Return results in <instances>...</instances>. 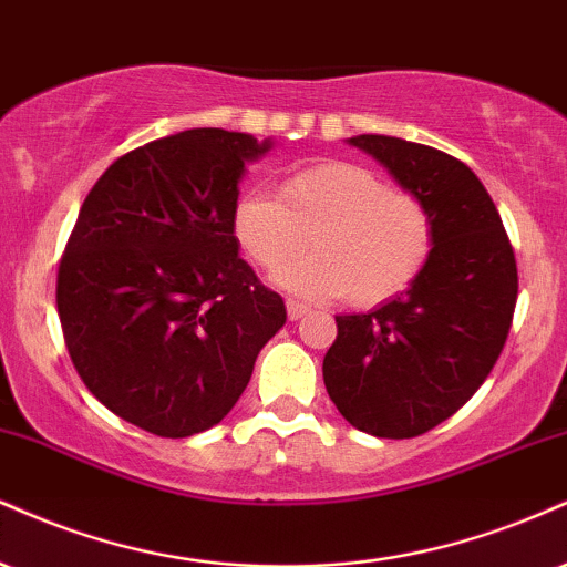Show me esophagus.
Wrapping results in <instances>:
<instances>
[{"label": "esophagus", "mask_w": 567, "mask_h": 567, "mask_svg": "<svg viewBox=\"0 0 567 567\" xmlns=\"http://www.w3.org/2000/svg\"><path fill=\"white\" fill-rule=\"evenodd\" d=\"M286 312H289V321H299V318L308 316L310 308L308 305L297 302V299H289V302H286Z\"/></svg>", "instance_id": "34e87169"}]
</instances>
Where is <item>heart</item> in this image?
<instances>
[{"mask_svg":"<svg viewBox=\"0 0 567 567\" xmlns=\"http://www.w3.org/2000/svg\"><path fill=\"white\" fill-rule=\"evenodd\" d=\"M233 236L265 272H278L312 241L310 255L281 276L305 297H339L379 308L419 281L435 228L414 193L390 188L377 172L321 162L291 172L278 198L246 190L233 206Z\"/></svg>","mask_w":567,"mask_h":567,"instance_id":"heart-1","label":"heart"}]
</instances>
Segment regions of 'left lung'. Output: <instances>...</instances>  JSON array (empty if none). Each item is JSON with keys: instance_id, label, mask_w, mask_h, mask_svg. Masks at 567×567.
<instances>
[{"instance_id": "obj_1", "label": "left lung", "mask_w": 567, "mask_h": 567, "mask_svg": "<svg viewBox=\"0 0 567 567\" xmlns=\"http://www.w3.org/2000/svg\"><path fill=\"white\" fill-rule=\"evenodd\" d=\"M427 206L432 257L382 308L337 316L326 392L355 430L403 441L454 416L491 374L517 305V262L494 198L467 164L422 143L350 137Z\"/></svg>"}]
</instances>
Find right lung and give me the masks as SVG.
<instances>
[{"instance_id":"1","label":"right lung","mask_w":567,"mask_h":567,"mask_svg":"<svg viewBox=\"0 0 567 567\" xmlns=\"http://www.w3.org/2000/svg\"><path fill=\"white\" fill-rule=\"evenodd\" d=\"M268 148L215 126L151 140L79 209L58 268L65 348L86 390L151 435L223 422L286 323L233 236L244 164Z\"/></svg>"}]
</instances>
